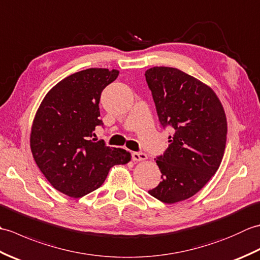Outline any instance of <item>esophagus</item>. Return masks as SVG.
<instances>
[{
  "label": "esophagus",
  "instance_id": "34e87169",
  "mask_svg": "<svg viewBox=\"0 0 260 260\" xmlns=\"http://www.w3.org/2000/svg\"><path fill=\"white\" fill-rule=\"evenodd\" d=\"M132 158H133V161L135 162H141V161H145L147 158V155L145 153H142V152H134L132 153Z\"/></svg>",
  "mask_w": 260,
  "mask_h": 260
}]
</instances>
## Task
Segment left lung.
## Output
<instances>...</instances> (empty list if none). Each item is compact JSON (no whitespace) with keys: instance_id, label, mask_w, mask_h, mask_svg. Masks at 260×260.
<instances>
[{"instance_id":"1","label":"left lung","mask_w":260,"mask_h":260,"mask_svg":"<svg viewBox=\"0 0 260 260\" xmlns=\"http://www.w3.org/2000/svg\"><path fill=\"white\" fill-rule=\"evenodd\" d=\"M158 119L174 134L156 158L162 181L148 191L164 203L186 200L200 191L222 161L227 141V118L211 87L171 67L145 71Z\"/></svg>"}]
</instances>
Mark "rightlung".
Segmentation results:
<instances>
[{"label":"right lung","mask_w":260,"mask_h":260,"mask_svg":"<svg viewBox=\"0 0 260 260\" xmlns=\"http://www.w3.org/2000/svg\"><path fill=\"white\" fill-rule=\"evenodd\" d=\"M119 71L89 68L66 77L48 91L33 119L30 147L42 174L71 198L95 191L110 168L127 164L131 153L91 139L99 119L102 91Z\"/></svg>","instance_id":"right-lung-1"}]
</instances>
